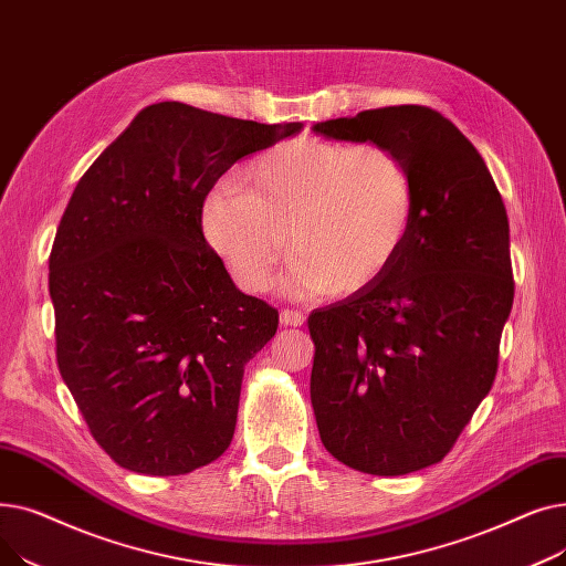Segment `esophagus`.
Listing matches in <instances>:
<instances>
[{
    "instance_id": "obj_1",
    "label": "esophagus",
    "mask_w": 566,
    "mask_h": 566,
    "mask_svg": "<svg viewBox=\"0 0 566 566\" xmlns=\"http://www.w3.org/2000/svg\"><path fill=\"white\" fill-rule=\"evenodd\" d=\"M280 321H282L284 325H289V328H298V325H303L305 316H303L298 310H289V307H284V310L280 312Z\"/></svg>"
}]
</instances>
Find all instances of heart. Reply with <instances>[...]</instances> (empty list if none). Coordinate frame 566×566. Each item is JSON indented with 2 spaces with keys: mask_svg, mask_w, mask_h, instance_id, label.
Returning <instances> with one entry per match:
<instances>
[{
  "mask_svg": "<svg viewBox=\"0 0 566 566\" xmlns=\"http://www.w3.org/2000/svg\"><path fill=\"white\" fill-rule=\"evenodd\" d=\"M206 241L245 291L271 286L289 248L284 289L350 295L401 254L415 222V181L380 144L291 139L256 156L241 184L224 181L203 203Z\"/></svg>",
  "mask_w": 566,
  "mask_h": 566,
  "instance_id": "heart-1",
  "label": "heart"
}]
</instances>
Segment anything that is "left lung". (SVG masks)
Returning <instances> with one entry per match:
<instances>
[{
    "mask_svg": "<svg viewBox=\"0 0 566 566\" xmlns=\"http://www.w3.org/2000/svg\"><path fill=\"white\" fill-rule=\"evenodd\" d=\"M314 133L388 146L415 181L397 261L307 318L321 442L353 470L397 478L448 457L495 380L514 303L507 211L478 148L431 107L365 109Z\"/></svg>",
    "mask_w": 566,
    "mask_h": 566,
    "instance_id": "8db88e82",
    "label": "left lung"
}]
</instances>
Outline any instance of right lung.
Instances as JSON below:
<instances>
[{
    "mask_svg": "<svg viewBox=\"0 0 566 566\" xmlns=\"http://www.w3.org/2000/svg\"><path fill=\"white\" fill-rule=\"evenodd\" d=\"M301 128L156 103L77 181L50 252L56 365L122 468L169 478L229 448L245 365L280 314L231 282L203 238V199Z\"/></svg>",
    "mask_w": 566,
    "mask_h": 566,
    "instance_id": "obj_1",
    "label": "right lung"
}]
</instances>
